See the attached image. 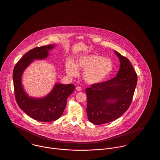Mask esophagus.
I'll use <instances>...</instances> for the list:
<instances>
[{
  "label": "esophagus",
  "instance_id": "1",
  "mask_svg": "<svg viewBox=\"0 0 160 160\" xmlns=\"http://www.w3.org/2000/svg\"><path fill=\"white\" fill-rule=\"evenodd\" d=\"M76 90L78 91H82V88L80 86H77L76 88Z\"/></svg>",
  "mask_w": 160,
  "mask_h": 160
}]
</instances>
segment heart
I'll use <instances>...</instances> for the list:
<instances>
[{"mask_svg": "<svg viewBox=\"0 0 160 160\" xmlns=\"http://www.w3.org/2000/svg\"><path fill=\"white\" fill-rule=\"evenodd\" d=\"M113 66L112 61L108 58L97 54H86L80 56L75 63L68 61L65 69L70 77L77 76V69H83L84 80L88 83L95 84L103 81L109 76Z\"/></svg>", "mask_w": 160, "mask_h": 160, "instance_id": "1", "label": "heart"}]
</instances>
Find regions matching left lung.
Returning a JSON list of instances; mask_svg holds the SVG:
<instances>
[{"mask_svg": "<svg viewBox=\"0 0 160 160\" xmlns=\"http://www.w3.org/2000/svg\"><path fill=\"white\" fill-rule=\"evenodd\" d=\"M120 69L116 76L102 83L92 84L86 89V112L95 125L113 121L129 108L137 85V76L129 60L116 51Z\"/></svg>", "mask_w": 160, "mask_h": 160, "instance_id": "left-lung-1", "label": "left lung"}]
</instances>
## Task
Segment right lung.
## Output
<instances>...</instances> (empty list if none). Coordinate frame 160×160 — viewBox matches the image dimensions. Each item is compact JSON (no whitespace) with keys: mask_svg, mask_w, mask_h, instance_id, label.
Segmentation results:
<instances>
[{"mask_svg":"<svg viewBox=\"0 0 160 160\" xmlns=\"http://www.w3.org/2000/svg\"><path fill=\"white\" fill-rule=\"evenodd\" d=\"M54 45L35 47L25 54L15 65L13 71V82L15 99L19 107L33 119L41 122H51L59 119L67 105V99L73 92V84H55L53 89L46 97L32 98L23 89L22 77L23 71L35 59H44Z\"/></svg>","mask_w":160,"mask_h":160,"instance_id":"add662e5","label":"right lung"}]
</instances>
